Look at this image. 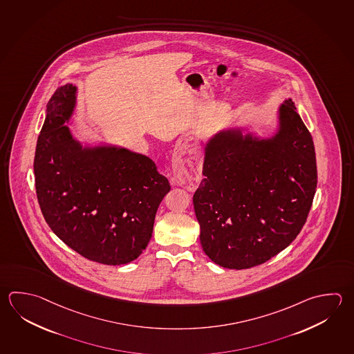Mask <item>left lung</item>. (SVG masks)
Masks as SVG:
<instances>
[{
    "instance_id": "obj_1",
    "label": "left lung",
    "mask_w": 354,
    "mask_h": 354,
    "mask_svg": "<svg viewBox=\"0 0 354 354\" xmlns=\"http://www.w3.org/2000/svg\"><path fill=\"white\" fill-rule=\"evenodd\" d=\"M278 113L272 138L229 129L205 147V178L194 194V210L203 250L221 267L266 263L307 221L317 189L313 139L290 99Z\"/></svg>"
}]
</instances>
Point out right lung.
Masks as SVG:
<instances>
[{
	"mask_svg": "<svg viewBox=\"0 0 354 354\" xmlns=\"http://www.w3.org/2000/svg\"><path fill=\"white\" fill-rule=\"evenodd\" d=\"M76 105L66 84L47 104L34 173L37 201L48 227L88 261L121 266L147 247L170 184L150 158L125 147H82L65 122Z\"/></svg>",
	"mask_w": 354,
	"mask_h": 354,
	"instance_id": "right-lung-1",
	"label": "right lung"
}]
</instances>
